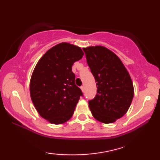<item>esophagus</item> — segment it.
Segmentation results:
<instances>
[{
  "label": "esophagus",
  "instance_id": "34e87169",
  "mask_svg": "<svg viewBox=\"0 0 160 160\" xmlns=\"http://www.w3.org/2000/svg\"><path fill=\"white\" fill-rule=\"evenodd\" d=\"M81 89H82V92H84V86L81 87Z\"/></svg>",
  "mask_w": 160,
  "mask_h": 160
}]
</instances>
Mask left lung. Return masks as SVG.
<instances>
[{"label": "left lung", "instance_id": "1", "mask_svg": "<svg viewBox=\"0 0 160 160\" xmlns=\"http://www.w3.org/2000/svg\"><path fill=\"white\" fill-rule=\"evenodd\" d=\"M87 62L95 79L97 94L88 103L98 121L113 123L123 117L132 102L134 89L120 59L102 46L83 48Z\"/></svg>", "mask_w": 160, "mask_h": 160}]
</instances>
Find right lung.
<instances>
[{
    "label": "right lung",
    "instance_id": "obj_1",
    "mask_svg": "<svg viewBox=\"0 0 160 160\" xmlns=\"http://www.w3.org/2000/svg\"><path fill=\"white\" fill-rule=\"evenodd\" d=\"M83 55L80 47L60 43L48 50L35 67L30 97L41 117L50 123L60 124L71 119L83 95L72 72V65Z\"/></svg>",
    "mask_w": 160,
    "mask_h": 160
}]
</instances>
